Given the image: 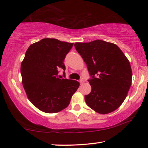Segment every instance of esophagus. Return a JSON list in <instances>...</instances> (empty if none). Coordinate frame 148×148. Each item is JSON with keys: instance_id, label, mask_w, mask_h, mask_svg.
<instances>
[{"instance_id": "esophagus-1", "label": "esophagus", "mask_w": 148, "mask_h": 148, "mask_svg": "<svg viewBox=\"0 0 148 148\" xmlns=\"http://www.w3.org/2000/svg\"><path fill=\"white\" fill-rule=\"evenodd\" d=\"M84 83V80H82H82H80V85L83 84Z\"/></svg>"}]
</instances>
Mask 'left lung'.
<instances>
[{"label":"left lung","mask_w":148,"mask_h":148,"mask_svg":"<svg viewBox=\"0 0 148 148\" xmlns=\"http://www.w3.org/2000/svg\"><path fill=\"white\" fill-rule=\"evenodd\" d=\"M76 50L86 64L92 78L86 104L100 114L114 112L122 105L131 86L130 63L115 44L96 40L76 42Z\"/></svg>","instance_id":"obj_1"}]
</instances>
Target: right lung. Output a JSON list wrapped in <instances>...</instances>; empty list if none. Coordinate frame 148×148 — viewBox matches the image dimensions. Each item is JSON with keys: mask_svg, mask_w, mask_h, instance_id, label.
Listing matches in <instances>:
<instances>
[{"mask_svg": "<svg viewBox=\"0 0 148 148\" xmlns=\"http://www.w3.org/2000/svg\"><path fill=\"white\" fill-rule=\"evenodd\" d=\"M74 43L44 38L32 44L21 63L22 82L28 100L46 113H56L70 102L80 83L60 79L58 70H65L64 60Z\"/></svg>", "mask_w": 148, "mask_h": 148, "instance_id": "1", "label": "right lung"}]
</instances>
